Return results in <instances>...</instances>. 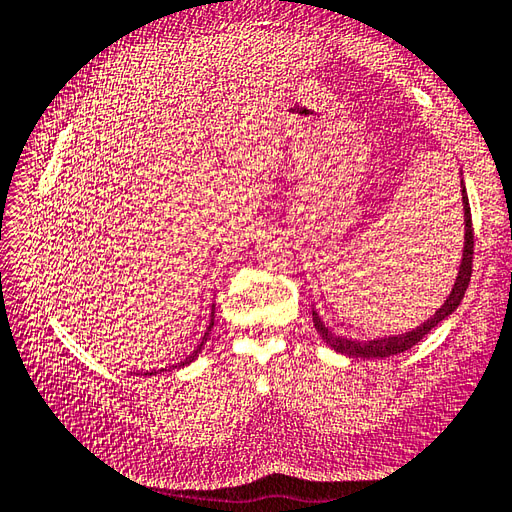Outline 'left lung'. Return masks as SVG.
<instances>
[{
    "instance_id": "8db88e82",
    "label": "left lung",
    "mask_w": 512,
    "mask_h": 512,
    "mask_svg": "<svg viewBox=\"0 0 512 512\" xmlns=\"http://www.w3.org/2000/svg\"><path fill=\"white\" fill-rule=\"evenodd\" d=\"M462 204H464V250H462V262H460V273L455 277V284L449 299L444 301V306L438 308V312L433 314L429 321H424L420 328L405 332V334H396V336H385V339H374V341H352L345 339V336H336L332 334L317 312L312 310V321L314 328L323 336V341L328 343L334 352H341L354 358H385V356H394L409 350V347L422 341L440 321H444L449 314L455 312V308L460 306V301L464 297L466 288H469L471 281V270H473V220H471V206H469V195H466L464 182H462Z\"/></svg>"
}]
</instances>
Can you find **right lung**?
<instances>
[{"label": "right lung", "mask_w": 512, "mask_h": 512, "mask_svg": "<svg viewBox=\"0 0 512 512\" xmlns=\"http://www.w3.org/2000/svg\"><path fill=\"white\" fill-rule=\"evenodd\" d=\"M211 328H213V314H211V323H209V330H206V332H204V339H202V343H200L198 347H195V350H193V354H189V358H184V361H180L178 365H173V367H184V365H189L191 361H195V358H198V354L202 352V347H204V343H206V336H209ZM160 372H167V369H160ZM147 374H149V376H151V374H156V369H154V372H147Z\"/></svg>", "instance_id": "add662e5"}]
</instances>
